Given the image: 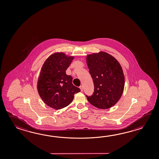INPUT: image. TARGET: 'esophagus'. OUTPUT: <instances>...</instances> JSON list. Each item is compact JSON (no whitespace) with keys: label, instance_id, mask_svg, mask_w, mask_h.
<instances>
[{"label":"esophagus","instance_id":"obj_1","mask_svg":"<svg viewBox=\"0 0 159 159\" xmlns=\"http://www.w3.org/2000/svg\"><path fill=\"white\" fill-rule=\"evenodd\" d=\"M80 90H81V92H83V89H84L83 86V85H81V86L80 87Z\"/></svg>","mask_w":159,"mask_h":159}]
</instances>
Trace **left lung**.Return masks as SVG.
Returning <instances> with one entry per match:
<instances>
[{
  "mask_svg": "<svg viewBox=\"0 0 159 159\" xmlns=\"http://www.w3.org/2000/svg\"><path fill=\"white\" fill-rule=\"evenodd\" d=\"M86 61L94 87L92 96H86L88 101L99 109L111 108L124 91L125 79L121 66L115 58L105 52L87 55Z\"/></svg>",
  "mask_w": 159,
  "mask_h": 159,
  "instance_id": "left-lung-1",
  "label": "left lung"
}]
</instances>
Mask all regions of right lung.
<instances>
[{
    "mask_svg": "<svg viewBox=\"0 0 159 159\" xmlns=\"http://www.w3.org/2000/svg\"><path fill=\"white\" fill-rule=\"evenodd\" d=\"M63 52L51 54L40 70L37 89L43 102L51 108L60 110L70 105L80 89L72 84V78L66 74L74 59Z\"/></svg>",
    "mask_w": 159,
    "mask_h": 159,
    "instance_id": "right-lung-1",
    "label": "right lung"
}]
</instances>
